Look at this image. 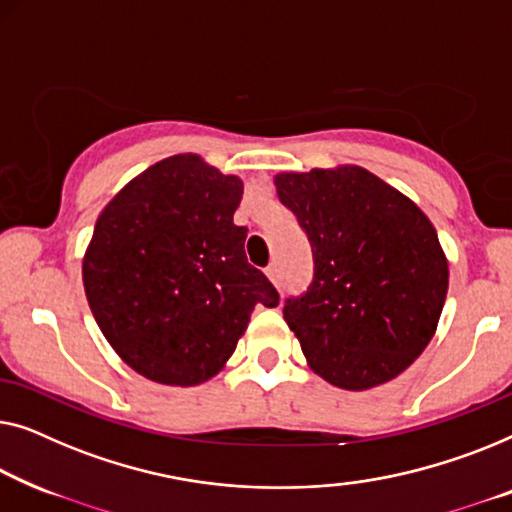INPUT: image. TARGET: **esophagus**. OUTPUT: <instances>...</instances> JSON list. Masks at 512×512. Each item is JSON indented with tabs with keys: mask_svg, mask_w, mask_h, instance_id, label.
Segmentation results:
<instances>
[{
	"mask_svg": "<svg viewBox=\"0 0 512 512\" xmlns=\"http://www.w3.org/2000/svg\"><path fill=\"white\" fill-rule=\"evenodd\" d=\"M266 276H269V278H271V283H276V285H280V273H278V266H276V264L266 266Z\"/></svg>",
	"mask_w": 512,
	"mask_h": 512,
	"instance_id": "obj_1",
	"label": "esophagus"
}]
</instances>
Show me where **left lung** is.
Here are the masks:
<instances>
[{"label": "left lung", "mask_w": 512, "mask_h": 512, "mask_svg": "<svg viewBox=\"0 0 512 512\" xmlns=\"http://www.w3.org/2000/svg\"><path fill=\"white\" fill-rule=\"evenodd\" d=\"M280 204L313 250V280L283 318L315 373L369 390L427 348L448 292V262L420 208L359 167L276 176Z\"/></svg>", "instance_id": "8db88e82"}]
</instances>
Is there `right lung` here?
I'll return each instance as SVG.
<instances>
[{"label": "right lung", "instance_id": "obj_1", "mask_svg": "<svg viewBox=\"0 0 512 512\" xmlns=\"http://www.w3.org/2000/svg\"><path fill=\"white\" fill-rule=\"evenodd\" d=\"M236 176L176 155L134 178L104 213L83 262L90 311L113 350L155 383L199 385L232 357L257 304L278 290L248 264L234 225Z\"/></svg>", "mask_w": 512, "mask_h": 512}]
</instances>
